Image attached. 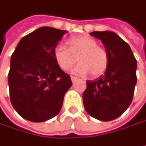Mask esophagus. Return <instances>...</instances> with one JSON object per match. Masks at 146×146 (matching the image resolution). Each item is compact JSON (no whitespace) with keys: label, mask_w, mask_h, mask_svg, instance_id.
I'll list each match as a JSON object with an SVG mask.
<instances>
[{"label":"esophagus","mask_w":146,"mask_h":146,"mask_svg":"<svg viewBox=\"0 0 146 146\" xmlns=\"http://www.w3.org/2000/svg\"><path fill=\"white\" fill-rule=\"evenodd\" d=\"M70 79H71V81H72V82H75L76 81H77V77H76V76H71L70 77Z\"/></svg>","instance_id":"esophagus-1"}]
</instances>
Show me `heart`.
Returning a JSON list of instances; mask_svg holds the SVG:
<instances>
[{"mask_svg": "<svg viewBox=\"0 0 146 146\" xmlns=\"http://www.w3.org/2000/svg\"><path fill=\"white\" fill-rule=\"evenodd\" d=\"M69 48L58 45L53 52L54 58L64 70H70L78 60L80 64L73 69L72 72L78 75H86L89 72L94 77L103 75L109 64L106 51L98 46L95 39L88 36L72 37L68 40Z\"/></svg>", "mask_w": 146, "mask_h": 146, "instance_id": "obj_1", "label": "heart"}]
</instances>
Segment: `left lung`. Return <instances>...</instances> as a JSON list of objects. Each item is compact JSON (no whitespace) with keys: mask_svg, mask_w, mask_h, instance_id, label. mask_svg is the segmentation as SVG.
I'll list each match as a JSON object with an SVG mask.
<instances>
[{"mask_svg":"<svg viewBox=\"0 0 146 146\" xmlns=\"http://www.w3.org/2000/svg\"><path fill=\"white\" fill-rule=\"evenodd\" d=\"M109 57L105 75L96 81L87 82L82 94L86 111L100 121L119 117L130 106L137 82V61L129 45L112 31H94Z\"/></svg>","mask_w":146,"mask_h":146,"instance_id":"obj_1","label":"left lung"}]
</instances>
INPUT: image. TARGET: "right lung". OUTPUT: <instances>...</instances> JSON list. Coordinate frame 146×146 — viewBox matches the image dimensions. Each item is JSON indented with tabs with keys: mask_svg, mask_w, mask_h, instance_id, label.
I'll return each instance as SVG.
<instances>
[{
	"mask_svg": "<svg viewBox=\"0 0 146 146\" xmlns=\"http://www.w3.org/2000/svg\"><path fill=\"white\" fill-rule=\"evenodd\" d=\"M66 33L40 27L23 37L11 57V103L28 121L41 122L57 115L65 93L72 85L70 76L60 69L53 56L55 47Z\"/></svg>",
	"mask_w": 146,
	"mask_h": 146,
	"instance_id": "add662e5",
	"label": "right lung"
}]
</instances>
